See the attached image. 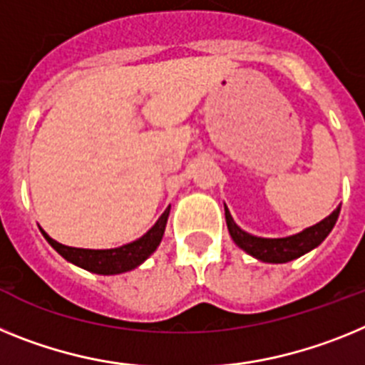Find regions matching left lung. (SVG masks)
<instances>
[{
    "mask_svg": "<svg viewBox=\"0 0 365 365\" xmlns=\"http://www.w3.org/2000/svg\"><path fill=\"white\" fill-rule=\"evenodd\" d=\"M224 211H226V224L233 242L252 257L259 259L262 262H274V264L294 261V259L309 253L310 250L318 248L319 244L327 239L336 220H338V215H340V207H336L327 218H323L322 222L299 231L296 235L281 237V239H266V237H255L248 231L240 230L226 205H224Z\"/></svg>",
    "mask_w": 365,
    "mask_h": 365,
    "instance_id": "obj_1",
    "label": "left lung"
}]
</instances>
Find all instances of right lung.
Instances as JSON below:
<instances>
[{"mask_svg": "<svg viewBox=\"0 0 365 365\" xmlns=\"http://www.w3.org/2000/svg\"><path fill=\"white\" fill-rule=\"evenodd\" d=\"M170 213V205L163 211L156 224L145 233L143 237H139L138 240L128 244H123L119 248L110 250H88V248H71L66 244L56 242L55 239H51L46 231H42V235L46 237L47 242L56 250V252L69 261L71 264L81 266L84 270L91 272V274L99 275H117L125 274V272L134 270L139 264H143L152 253L156 252L160 246L161 239H163L165 226H167V218Z\"/></svg>", "mask_w": 365, "mask_h": 365, "instance_id": "add662e5", "label": "right lung"}]
</instances>
